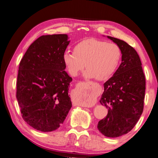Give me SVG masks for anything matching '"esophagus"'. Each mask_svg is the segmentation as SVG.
<instances>
[{
  "instance_id": "34e87169",
  "label": "esophagus",
  "mask_w": 158,
  "mask_h": 158,
  "mask_svg": "<svg viewBox=\"0 0 158 158\" xmlns=\"http://www.w3.org/2000/svg\"><path fill=\"white\" fill-rule=\"evenodd\" d=\"M77 88H78L79 91L80 92V94L81 96L84 98V100H87L90 96V94H91V90L89 89L88 87V85L86 83V82H79L78 84V86H77ZM92 105V102H86V105H84L85 106H91Z\"/></svg>"
}]
</instances>
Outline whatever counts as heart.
<instances>
[{
	"mask_svg": "<svg viewBox=\"0 0 158 158\" xmlns=\"http://www.w3.org/2000/svg\"><path fill=\"white\" fill-rule=\"evenodd\" d=\"M122 52L117 44L96 39L80 41L74 48V52L66 51L62 60L70 74L77 76L86 68V76L103 81L111 77L118 68ZM86 101H81L85 102Z\"/></svg>",
	"mask_w": 158,
	"mask_h": 158,
	"instance_id": "obj_1",
	"label": "heart"
}]
</instances>
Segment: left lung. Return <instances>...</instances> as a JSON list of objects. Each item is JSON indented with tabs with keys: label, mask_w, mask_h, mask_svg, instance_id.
<instances>
[{
	"label": "left lung",
	"mask_w": 158,
	"mask_h": 158,
	"mask_svg": "<svg viewBox=\"0 0 158 158\" xmlns=\"http://www.w3.org/2000/svg\"><path fill=\"white\" fill-rule=\"evenodd\" d=\"M107 37L120 48L122 63L104 84L100 102L108 112L98 129L104 136L114 138L128 133L139 121L143 110L146 78L136 50L122 40Z\"/></svg>",
	"instance_id": "obj_1"
}]
</instances>
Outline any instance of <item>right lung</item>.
<instances>
[{"label":"right lung","mask_w":158,"mask_h":158,"mask_svg":"<svg viewBox=\"0 0 158 158\" xmlns=\"http://www.w3.org/2000/svg\"><path fill=\"white\" fill-rule=\"evenodd\" d=\"M69 44L67 34L44 35L30 45L19 63L17 102L22 118L39 131L58 129L72 107V79L62 60Z\"/></svg>","instance_id":"add662e5"}]
</instances>
